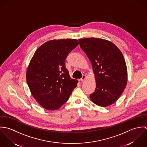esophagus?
<instances>
[{"instance_id":"1","label":"esophagus","mask_w":147,"mask_h":147,"mask_svg":"<svg viewBox=\"0 0 147 147\" xmlns=\"http://www.w3.org/2000/svg\"><path fill=\"white\" fill-rule=\"evenodd\" d=\"M87 78V76L85 75V74H84L83 76H82V77L81 78V81H85V80Z\"/></svg>"}]
</instances>
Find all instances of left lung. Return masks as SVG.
<instances>
[{
    "instance_id": "obj_1",
    "label": "left lung",
    "mask_w": 147,
    "mask_h": 147,
    "mask_svg": "<svg viewBox=\"0 0 147 147\" xmlns=\"http://www.w3.org/2000/svg\"><path fill=\"white\" fill-rule=\"evenodd\" d=\"M81 49L90 61L96 81L91 100L100 107L114 103L127 84V65L120 49L112 42L99 38L79 39Z\"/></svg>"
}]
</instances>
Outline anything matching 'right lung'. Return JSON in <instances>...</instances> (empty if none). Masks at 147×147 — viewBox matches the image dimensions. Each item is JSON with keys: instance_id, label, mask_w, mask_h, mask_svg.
Returning a JSON list of instances; mask_svg holds the SVG:
<instances>
[{"instance_id": "add662e5", "label": "right lung", "mask_w": 147, "mask_h": 147, "mask_svg": "<svg viewBox=\"0 0 147 147\" xmlns=\"http://www.w3.org/2000/svg\"><path fill=\"white\" fill-rule=\"evenodd\" d=\"M78 44L76 39L50 40L41 45L30 59L27 84L33 98L45 109H59L77 87L78 80L70 77L65 59Z\"/></svg>"}]
</instances>
